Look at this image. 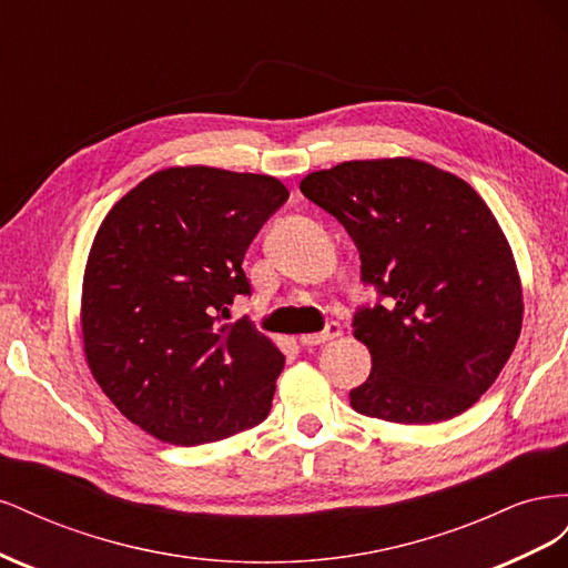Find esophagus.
<instances>
[{"label":"esophagus","instance_id":"34e87169","mask_svg":"<svg viewBox=\"0 0 568 568\" xmlns=\"http://www.w3.org/2000/svg\"><path fill=\"white\" fill-rule=\"evenodd\" d=\"M336 336H341V324L338 322H329V324L324 326V332H320V334H303V336H298V341L303 343V346H322V343L332 341Z\"/></svg>","mask_w":568,"mask_h":568}]
</instances>
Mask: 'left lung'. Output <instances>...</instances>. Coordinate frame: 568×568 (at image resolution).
I'll return each instance as SVG.
<instances>
[{"mask_svg":"<svg viewBox=\"0 0 568 568\" xmlns=\"http://www.w3.org/2000/svg\"><path fill=\"white\" fill-rule=\"evenodd\" d=\"M359 251L384 305L353 317L372 372L359 415L434 424L484 395L517 346L524 291L503 227L471 184L417 159L346 161L301 180Z\"/></svg>","mask_w":568,"mask_h":568,"instance_id":"obj_1","label":"left lung"}]
</instances>
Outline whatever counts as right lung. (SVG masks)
Segmentation results:
<instances>
[{"label":"right lung","mask_w":568,"mask_h":568,"mask_svg":"<svg viewBox=\"0 0 568 568\" xmlns=\"http://www.w3.org/2000/svg\"><path fill=\"white\" fill-rule=\"evenodd\" d=\"M286 199L277 178L175 165L101 222L82 280L84 359L149 436L189 448L267 417L284 355L246 320H225L251 294L246 248Z\"/></svg>","instance_id":"1"}]
</instances>
